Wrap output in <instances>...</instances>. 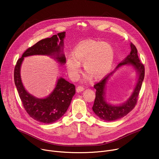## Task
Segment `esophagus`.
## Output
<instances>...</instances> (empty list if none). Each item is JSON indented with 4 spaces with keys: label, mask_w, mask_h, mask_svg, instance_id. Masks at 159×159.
<instances>
[{
    "label": "esophagus",
    "mask_w": 159,
    "mask_h": 159,
    "mask_svg": "<svg viewBox=\"0 0 159 159\" xmlns=\"http://www.w3.org/2000/svg\"><path fill=\"white\" fill-rule=\"evenodd\" d=\"M84 88H83V87H82V86H78V87L77 88V89H76L77 92H78V93L81 92V91H84Z\"/></svg>",
    "instance_id": "1"
}]
</instances>
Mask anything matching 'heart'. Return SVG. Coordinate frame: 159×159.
I'll use <instances>...</instances> for the list:
<instances>
[{"label": "heart", "instance_id": "heart-1", "mask_svg": "<svg viewBox=\"0 0 159 159\" xmlns=\"http://www.w3.org/2000/svg\"><path fill=\"white\" fill-rule=\"evenodd\" d=\"M115 58L112 46L107 43L92 39L85 40L75 47L73 55L66 59V65L70 77L76 80L80 72V64L86 72L84 80L101 79L110 71Z\"/></svg>", "mask_w": 159, "mask_h": 159}]
</instances>
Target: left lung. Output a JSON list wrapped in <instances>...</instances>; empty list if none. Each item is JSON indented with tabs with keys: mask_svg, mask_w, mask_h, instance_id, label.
I'll list each match as a JSON object with an SVG mask.
<instances>
[{
	"mask_svg": "<svg viewBox=\"0 0 159 159\" xmlns=\"http://www.w3.org/2000/svg\"><path fill=\"white\" fill-rule=\"evenodd\" d=\"M130 53L117 65L115 69L94 85V88L96 89V97L92 109L95 115L103 120L113 121L124 117L134 108L137 103L144 78V66L140 62L137 49L132 43L130 44ZM123 65L132 67L137 74V82L133 92L126 102L119 105H112L106 98L107 84L116 70Z\"/></svg>",
	"mask_w": 159,
	"mask_h": 159,
	"instance_id": "1",
	"label": "left lung"
}]
</instances>
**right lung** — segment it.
Masks as SVG:
<instances>
[{"label": "right lung", "instance_id": "obj_1", "mask_svg": "<svg viewBox=\"0 0 159 159\" xmlns=\"http://www.w3.org/2000/svg\"><path fill=\"white\" fill-rule=\"evenodd\" d=\"M65 37L64 31L39 41L23 53L15 68V84L24 109L31 118L42 123L52 124L62 117L68 109L75 94V87L64 78L59 77L51 93L44 98H37L25 89L21 79V66L25 57L33 55L49 56L58 64L64 65L66 63L63 52Z\"/></svg>", "mask_w": 159, "mask_h": 159}]
</instances>
